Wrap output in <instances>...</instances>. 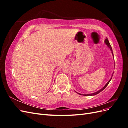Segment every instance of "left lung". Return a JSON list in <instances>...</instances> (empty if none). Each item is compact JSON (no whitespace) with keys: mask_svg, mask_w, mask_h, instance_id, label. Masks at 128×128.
<instances>
[{"mask_svg":"<svg viewBox=\"0 0 128 128\" xmlns=\"http://www.w3.org/2000/svg\"><path fill=\"white\" fill-rule=\"evenodd\" d=\"M104 42H105V44L107 45V46H108V48H110V51H112V54H113V50H112V47H111V45H110V42H109V41H108V39L107 38H106V39L104 40ZM113 57H114V56H113ZM114 73V72H113ZM113 74H112V77H111V78L110 79V80L108 81V82L107 83V84L105 85V86H104L102 89H100V90H99L98 91H97V92H95V93H94V94H78V93H77V94H82V95H83V96H94V95H96V94H99V93H100V92H102V90H104V88H106V86H108V84H109V83H110V80H111V79H112V76H113Z\"/></svg>","mask_w":128,"mask_h":128,"instance_id":"left-lung-1","label":"left lung"}]
</instances>
